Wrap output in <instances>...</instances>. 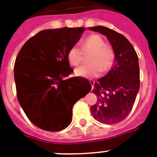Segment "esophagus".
Returning <instances> with one entry per match:
<instances>
[{"mask_svg":"<svg viewBox=\"0 0 157 157\" xmlns=\"http://www.w3.org/2000/svg\"><path fill=\"white\" fill-rule=\"evenodd\" d=\"M89 82H90V83L91 84V89H93L94 88V83H95V81L92 79H90L89 80Z\"/></svg>","mask_w":157,"mask_h":157,"instance_id":"34e87169","label":"esophagus"}]
</instances>
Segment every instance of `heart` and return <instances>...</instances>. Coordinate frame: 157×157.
Instances as JSON below:
<instances>
[{
	"label": "heart",
	"mask_w": 157,
	"mask_h": 157,
	"mask_svg": "<svg viewBox=\"0 0 157 157\" xmlns=\"http://www.w3.org/2000/svg\"><path fill=\"white\" fill-rule=\"evenodd\" d=\"M80 49L78 46H73L67 53V59L71 66H76L81 63L82 53L84 54L91 53L88 59L90 65L82 66L75 69V74L82 78H93L100 75V71H109L114 60V52L111 47L105 45V40L98 35H92L85 39L80 44Z\"/></svg>",
	"instance_id": "heart-1"
}]
</instances>
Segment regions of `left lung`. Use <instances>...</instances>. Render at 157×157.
I'll list each match as a JSON object with an SVG mask.
<instances>
[{
    "instance_id": "left-lung-1",
    "label": "left lung",
    "mask_w": 157,
    "mask_h": 157,
    "mask_svg": "<svg viewBox=\"0 0 157 157\" xmlns=\"http://www.w3.org/2000/svg\"><path fill=\"white\" fill-rule=\"evenodd\" d=\"M88 28L106 36L115 55L112 69L94 84L97 101L90 108L91 115L103 124L118 123L131 111L140 89L138 55L123 35L103 26Z\"/></svg>"
}]
</instances>
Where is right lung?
Segmentation results:
<instances>
[{
	"mask_svg": "<svg viewBox=\"0 0 157 157\" xmlns=\"http://www.w3.org/2000/svg\"><path fill=\"white\" fill-rule=\"evenodd\" d=\"M84 27L48 29L23 44L14 64L17 100L39 128L60 131L72 121L73 106L91 91L88 80L66 78L73 72L67 53Z\"/></svg>",
	"mask_w": 157,
	"mask_h": 157,
	"instance_id": "add662e5",
	"label": "right lung"
}]
</instances>
